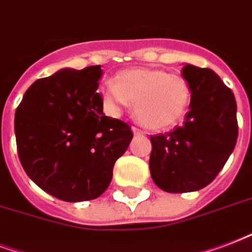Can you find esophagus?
<instances>
[{"label":"esophagus","instance_id":"1","mask_svg":"<svg viewBox=\"0 0 252 252\" xmlns=\"http://www.w3.org/2000/svg\"><path fill=\"white\" fill-rule=\"evenodd\" d=\"M131 130H133V133L137 134V135H143V134H145V131H143V130L135 127V126H133V127H131Z\"/></svg>","mask_w":252,"mask_h":252}]
</instances>
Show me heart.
I'll list each match as a JSON object with an SVG mask.
<instances>
[{"label": "heart", "instance_id": "obj_1", "mask_svg": "<svg viewBox=\"0 0 252 252\" xmlns=\"http://www.w3.org/2000/svg\"><path fill=\"white\" fill-rule=\"evenodd\" d=\"M105 109L111 115L122 114L134 102L137 118L146 127L162 130L173 126L186 114L191 90L183 77L162 69H128L115 75L114 83L102 89Z\"/></svg>", "mask_w": 252, "mask_h": 252}]
</instances>
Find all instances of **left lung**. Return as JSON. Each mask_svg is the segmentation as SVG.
I'll return each instance as SVG.
<instances>
[{"mask_svg":"<svg viewBox=\"0 0 252 252\" xmlns=\"http://www.w3.org/2000/svg\"><path fill=\"white\" fill-rule=\"evenodd\" d=\"M191 90L182 126L150 135V174L167 192H190L213 182L238 139L235 97L211 69L183 66Z\"/></svg>","mask_w":252,"mask_h":252,"instance_id":"1","label":"left lung"}]
</instances>
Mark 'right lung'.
Here are the masks:
<instances>
[{
  "instance_id": "1",
  "label": "right lung",
  "mask_w": 252,
  "mask_h": 252,
  "mask_svg": "<svg viewBox=\"0 0 252 252\" xmlns=\"http://www.w3.org/2000/svg\"><path fill=\"white\" fill-rule=\"evenodd\" d=\"M101 65L62 69L26 90L14 115L17 151L28 177L65 202L95 199L133 139L128 124L103 114Z\"/></svg>"
}]
</instances>
